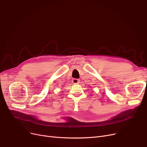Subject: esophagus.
Returning <instances> with one entry per match:
<instances>
[{"label": "esophagus", "instance_id": "34e87169", "mask_svg": "<svg viewBox=\"0 0 147 147\" xmlns=\"http://www.w3.org/2000/svg\"><path fill=\"white\" fill-rule=\"evenodd\" d=\"M72 82L74 84H77V83H78L80 82V80L79 79H73L72 80Z\"/></svg>", "mask_w": 147, "mask_h": 147}]
</instances>
